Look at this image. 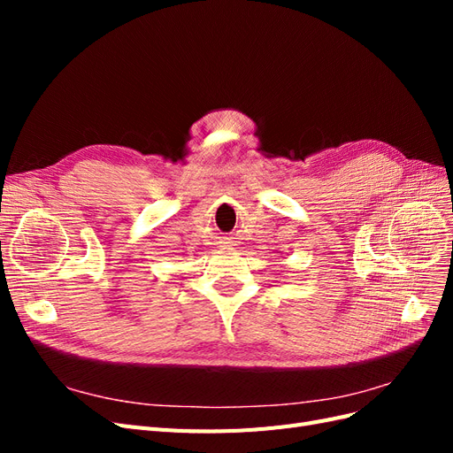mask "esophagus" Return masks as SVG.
Listing matches in <instances>:
<instances>
[{"instance_id":"1","label":"esophagus","mask_w":453,"mask_h":453,"mask_svg":"<svg viewBox=\"0 0 453 453\" xmlns=\"http://www.w3.org/2000/svg\"><path fill=\"white\" fill-rule=\"evenodd\" d=\"M226 243H230V242H226Z\"/></svg>"}]
</instances>
